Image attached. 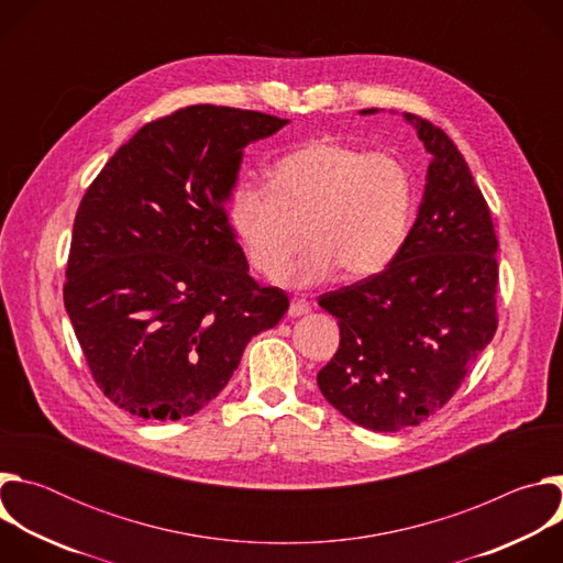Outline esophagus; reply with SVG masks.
I'll use <instances>...</instances> for the list:
<instances>
[{
  "instance_id": "34e87169",
  "label": "esophagus",
  "mask_w": 563,
  "mask_h": 563,
  "mask_svg": "<svg viewBox=\"0 0 563 563\" xmlns=\"http://www.w3.org/2000/svg\"><path fill=\"white\" fill-rule=\"evenodd\" d=\"M309 311H311V307H309L307 300L294 298L291 305H289V309H287V316H289V318H298V316H305V313H309Z\"/></svg>"
}]
</instances>
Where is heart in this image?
I'll use <instances>...</instances> for the list:
<instances>
[{
	"mask_svg": "<svg viewBox=\"0 0 563 563\" xmlns=\"http://www.w3.org/2000/svg\"><path fill=\"white\" fill-rule=\"evenodd\" d=\"M267 183L238 185L229 200L233 231L267 280L287 274L305 235L311 250L289 276L298 285L323 283L336 269L347 280L380 274L406 247L417 194L396 153L313 137L278 157Z\"/></svg>",
	"mask_w": 563,
	"mask_h": 563,
	"instance_id": "obj_1",
	"label": "heart"
}]
</instances>
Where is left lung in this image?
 Here are the masks:
<instances>
[{"instance_id": "left-lung-1", "label": "left lung", "mask_w": 563, "mask_h": 563, "mask_svg": "<svg viewBox=\"0 0 563 563\" xmlns=\"http://www.w3.org/2000/svg\"><path fill=\"white\" fill-rule=\"evenodd\" d=\"M406 120L432 153L406 247L380 274L318 298L341 330L318 387L343 417L374 432L419 426L441 410L499 323L488 202L448 133L415 113Z\"/></svg>"}]
</instances>
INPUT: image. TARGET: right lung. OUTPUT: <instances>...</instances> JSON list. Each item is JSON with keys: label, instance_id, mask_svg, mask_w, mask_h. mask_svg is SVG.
Here are the masks:
<instances>
[{"label": "right lung", "instance_id": "add662e5", "mask_svg": "<svg viewBox=\"0 0 563 563\" xmlns=\"http://www.w3.org/2000/svg\"><path fill=\"white\" fill-rule=\"evenodd\" d=\"M289 120L194 104L144 124L73 222L64 307L96 385L146 421L202 410L289 298L261 287L224 200L243 148Z\"/></svg>", "mask_w": 563, "mask_h": 563}]
</instances>
